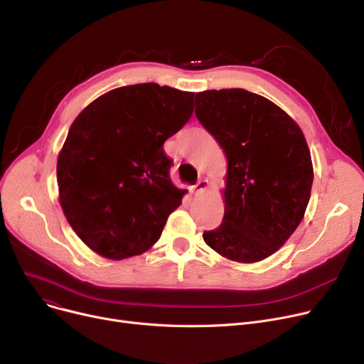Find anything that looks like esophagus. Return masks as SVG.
<instances>
[{"label": "esophagus", "instance_id": "1", "mask_svg": "<svg viewBox=\"0 0 364 364\" xmlns=\"http://www.w3.org/2000/svg\"><path fill=\"white\" fill-rule=\"evenodd\" d=\"M208 188V180H199L198 183H196V186H195V190H196V193H202V192H205V190Z\"/></svg>", "mask_w": 364, "mask_h": 364}]
</instances>
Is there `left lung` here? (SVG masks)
Wrapping results in <instances>:
<instances>
[{"mask_svg": "<svg viewBox=\"0 0 364 364\" xmlns=\"http://www.w3.org/2000/svg\"><path fill=\"white\" fill-rule=\"evenodd\" d=\"M195 113L227 158L224 218L203 232L205 243L236 262L269 258L310 200L314 171L304 132L277 105L242 88L198 92Z\"/></svg>", "mask_w": 364, "mask_h": 364, "instance_id": "8db88e82", "label": "left lung"}]
</instances>
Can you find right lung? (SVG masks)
Wrapping results in <instances>:
<instances>
[{"label":"right lung","mask_w":364,"mask_h":364,"mask_svg":"<svg viewBox=\"0 0 364 364\" xmlns=\"http://www.w3.org/2000/svg\"><path fill=\"white\" fill-rule=\"evenodd\" d=\"M193 97L153 82L121 87L72 122L57 158L59 202L95 254L119 261L159 240L187 192L172 184L162 146L192 117Z\"/></svg>","instance_id":"add662e5"}]
</instances>
